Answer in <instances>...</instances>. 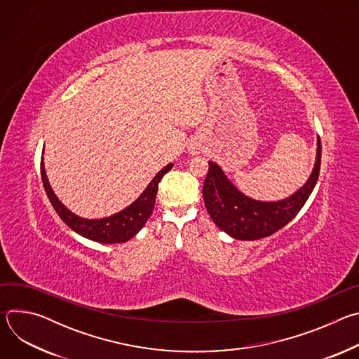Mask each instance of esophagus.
I'll use <instances>...</instances> for the list:
<instances>
[{"mask_svg":"<svg viewBox=\"0 0 359 359\" xmlns=\"http://www.w3.org/2000/svg\"><path fill=\"white\" fill-rule=\"evenodd\" d=\"M196 150H197V149H196Z\"/></svg>","mask_w":359,"mask_h":359,"instance_id":"esophagus-1","label":"esophagus"}]
</instances>
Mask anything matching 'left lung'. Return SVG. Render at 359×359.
Wrapping results in <instances>:
<instances>
[{"mask_svg": "<svg viewBox=\"0 0 359 359\" xmlns=\"http://www.w3.org/2000/svg\"><path fill=\"white\" fill-rule=\"evenodd\" d=\"M321 166V140L317 139L314 169L302 187L290 197L277 201L255 200L241 193L222 168L209 162L203 184V198L215 224L237 240H259L290 223L313 193Z\"/></svg>", "mask_w": 359, "mask_h": 359, "instance_id": "obj_1", "label": "left lung"}]
</instances>
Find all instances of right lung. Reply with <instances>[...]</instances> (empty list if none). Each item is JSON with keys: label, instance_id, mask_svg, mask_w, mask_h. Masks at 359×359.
<instances>
[{"label": "right lung", "instance_id": "add662e5", "mask_svg": "<svg viewBox=\"0 0 359 359\" xmlns=\"http://www.w3.org/2000/svg\"><path fill=\"white\" fill-rule=\"evenodd\" d=\"M172 168H173L172 163L165 166L155 177L151 179V182L147 184L143 193L130 204V206L121 210L119 213H115L104 219H83L76 216L75 213H72L69 209L64 206L48 182L45 168H43V158L41 161V176H42V183L50 204H53V208L55 209L58 216L69 229H72L79 236L89 238L92 241H97L102 244H114V243H125L140 231V229L144 226V223L150 217L153 208H155L159 182Z\"/></svg>", "mask_w": 359, "mask_h": 359}]
</instances>
